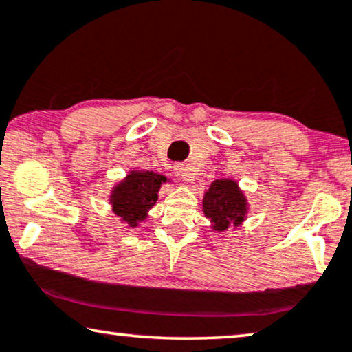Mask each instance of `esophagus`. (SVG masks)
I'll use <instances>...</instances> for the list:
<instances>
[{
	"mask_svg": "<svg viewBox=\"0 0 352 352\" xmlns=\"http://www.w3.org/2000/svg\"><path fill=\"white\" fill-rule=\"evenodd\" d=\"M173 173H175L180 180L185 182H191L195 179V173L191 172V168L184 166V164H175V166H173Z\"/></svg>",
	"mask_w": 352,
	"mask_h": 352,
	"instance_id": "34e87169",
	"label": "esophagus"
}]
</instances>
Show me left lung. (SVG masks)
<instances>
[{"instance_id": "1", "label": "left lung", "mask_w": 352, "mask_h": 352, "mask_svg": "<svg viewBox=\"0 0 352 352\" xmlns=\"http://www.w3.org/2000/svg\"><path fill=\"white\" fill-rule=\"evenodd\" d=\"M248 198L236 180L219 179L210 184L203 196V212L210 220V228L222 233L238 228L248 217Z\"/></svg>"}]
</instances>
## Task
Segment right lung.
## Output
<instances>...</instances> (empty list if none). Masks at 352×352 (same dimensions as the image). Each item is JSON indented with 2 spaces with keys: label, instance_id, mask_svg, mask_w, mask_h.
<instances>
[{
  "label": "right lung",
  "instance_id": "1",
  "mask_svg": "<svg viewBox=\"0 0 352 352\" xmlns=\"http://www.w3.org/2000/svg\"><path fill=\"white\" fill-rule=\"evenodd\" d=\"M170 182L166 175L153 170H129L111 190L112 212L127 228H138V225L146 220L149 209L156 204L161 186Z\"/></svg>",
  "mask_w": 352,
  "mask_h": 352
}]
</instances>
